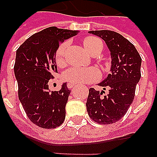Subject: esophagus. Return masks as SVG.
<instances>
[{"instance_id": "esophagus-1", "label": "esophagus", "mask_w": 157, "mask_h": 157, "mask_svg": "<svg viewBox=\"0 0 157 157\" xmlns=\"http://www.w3.org/2000/svg\"><path fill=\"white\" fill-rule=\"evenodd\" d=\"M76 85V83H67V87L69 88H73L74 87V86Z\"/></svg>"}]
</instances>
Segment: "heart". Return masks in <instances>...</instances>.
<instances>
[{"mask_svg": "<svg viewBox=\"0 0 157 157\" xmlns=\"http://www.w3.org/2000/svg\"><path fill=\"white\" fill-rule=\"evenodd\" d=\"M83 47L88 53L93 54L97 49L102 48V44L99 39L94 36H87L82 40ZM69 45L68 41H64L58 47L55 53V60L58 65H63L65 63L66 50ZM99 71L94 67L91 68H76L72 67L63 74V78L69 83H91L99 78Z\"/></svg>", "mask_w": 157, "mask_h": 157, "instance_id": "b5f03b06", "label": "heart"}]
</instances>
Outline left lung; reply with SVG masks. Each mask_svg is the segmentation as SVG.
I'll return each instance as SVG.
<instances>
[{
    "label": "left lung",
    "instance_id": "obj_1",
    "mask_svg": "<svg viewBox=\"0 0 157 157\" xmlns=\"http://www.w3.org/2000/svg\"><path fill=\"white\" fill-rule=\"evenodd\" d=\"M107 44L111 52V74L98 85L105 92L90 88L86 107L89 117L99 124L115 123L130 108L136 83L141 78V58L135 46L122 35L113 30H91Z\"/></svg>",
    "mask_w": 157,
    "mask_h": 157
}]
</instances>
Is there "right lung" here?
I'll return each mask as SVG.
<instances>
[{
	"label": "right lung",
	"mask_w": 157,
	"mask_h": 157,
	"mask_svg": "<svg viewBox=\"0 0 157 157\" xmlns=\"http://www.w3.org/2000/svg\"><path fill=\"white\" fill-rule=\"evenodd\" d=\"M78 30L51 26L35 33L16 50L14 66L18 96L27 117L40 128H55L65 119L70 90L66 83L59 91H50L49 82L57 73L55 53L60 42Z\"/></svg>",
	"instance_id": "obj_1"
}]
</instances>
